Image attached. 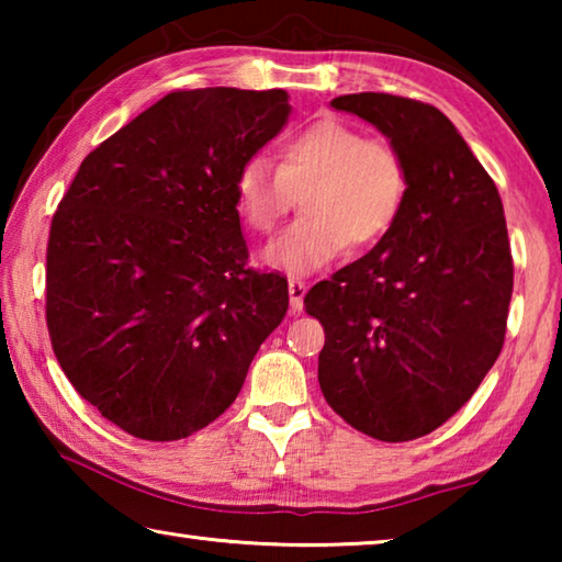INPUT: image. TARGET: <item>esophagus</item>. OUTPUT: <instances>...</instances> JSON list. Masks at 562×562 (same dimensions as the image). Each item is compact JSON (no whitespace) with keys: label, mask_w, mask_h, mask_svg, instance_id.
Listing matches in <instances>:
<instances>
[{"label":"esophagus","mask_w":562,"mask_h":562,"mask_svg":"<svg viewBox=\"0 0 562 562\" xmlns=\"http://www.w3.org/2000/svg\"><path fill=\"white\" fill-rule=\"evenodd\" d=\"M288 292H290V310L294 312V315H300L304 307V292H307V284H304L302 280H290Z\"/></svg>","instance_id":"1"}]
</instances>
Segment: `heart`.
Instances as JSON below:
<instances>
[{
	"instance_id": "b5f03b06",
	"label": "heart",
	"mask_w": 562,
	"mask_h": 562,
	"mask_svg": "<svg viewBox=\"0 0 562 562\" xmlns=\"http://www.w3.org/2000/svg\"><path fill=\"white\" fill-rule=\"evenodd\" d=\"M297 195L304 213L262 250V262L310 274L339 258L351 243L367 247L392 231L406 198L398 150L367 138L357 126L322 119L278 148V168L255 156L235 176V205L252 233H270Z\"/></svg>"
}]
</instances>
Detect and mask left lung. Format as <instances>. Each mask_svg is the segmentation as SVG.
I'll return each mask as SVG.
<instances>
[{"label":"left lung","mask_w":562,"mask_h":562,"mask_svg":"<svg viewBox=\"0 0 562 562\" xmlns=\"http://www.w3.org/2000/svg\"><path fill=\"white\" fill-rule=\"evenodd\" d=\"M392 140L406 168L396 223L304 294L325 327L319 386L379 441L431 434L469 402L506 339L513 258L498 188L443 113L392 93L331 101Z\"/></svg>","instance_id":"8db88e82"}]
</instances>
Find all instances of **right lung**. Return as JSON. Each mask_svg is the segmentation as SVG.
Returning <instances> with one entry per match:
<instances>
[{
    "label": "right lung",
    "instance_id": "1",
    "mask_svg": "<svg viewBox=\"0 0 562 562\" xmlns=\"http://www.w3.org/2000/svg\"><path fill=\"white\" fill-rule=\"evenodd\" d=\"M288 91H173L91 150L46 245V327L76 392L136 439L178 441L240 394L288 312L247 268L235 176L282 131Z\"/></svg>",
    "mask_w": 562,
    "mask_h": 562
}]
</instances>
